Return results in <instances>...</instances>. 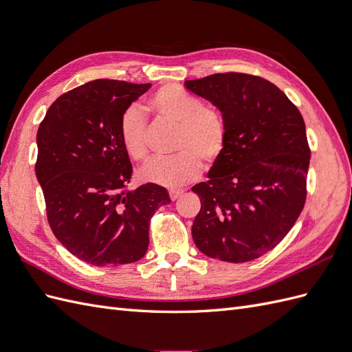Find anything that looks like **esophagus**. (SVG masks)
<instances>
[{
	"mask_svg": "<svg viewBox=\"0 0 352 352\" xmlns=\"http://www.w3.org/2000/svg\"><path fill=\"white\" fill-rule=\"evenodd\" d=\"M168 194H170V198H172V201H176L177 198L184 195V190L182 189H170Z\"/></svg>",
	"mask_w": 352,
	"mask_h": 352,
	"instance_id": "obj_1",
	"label": "esophagus"
}]
</instances>
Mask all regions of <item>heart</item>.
Returning <instances> with one entry per match:
<instances>
[{"label": "heart", "mask_w": 352, "mask_h": 352, "mask_svg": "<svg viewBox=\"0 0 352 352\" xmlns=\"http://www.w3.org/2000/svg\"><path fill=\"white\" fill-rule=\"evenodd\" d=\"M150 107L162 119L177 124L172 157H154L140 168V179L148 184L177 188L195 180L202 162L212 163L223 153L228 140V124L223 114L204 105L197 95L177 85H166L150 100ZM146 114L141 105L131 104L120 116V140L133 160H144L148 154Z\"/></svg>", "instance_id": "1"}]
</instances>
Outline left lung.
I'll use <instances>...</instances> for the list:
<instances>
[{"label": "left lung", "instance_id": "8db88e82", "mask_svg": "<svg viewBox=\"0 0 352 352\" xmlns=\"http://www.w3.org/2000/svg\"><path fill=\"white\" fill-rule=\"evenodd\" d=\"M185 87L216 105L228 124L208 180L192 188L201 201L194 242L220 261L258 258L287 235L305 204L302 116L276 85L247 73H216Z\"/></svg>", "mask_w": 352, "mask_h": 352}]
</instances>
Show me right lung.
Instances as JSON below:
<instances>
[{
	"label": "right lung",
	"mask_w": 352,
	"mask_h": 352,
	"mask_svg": "<svg viewBox=\"0 0 352 352\" xmlns=\"http://www.w3.org/2000/svg\"><path fill=\"white\" fill-rule=\"evenodd\" d=\"M150 87L111 79L80 85L51 104L36 133L35 173L50 228L63 247L98 267L141 260L150 220L170 202L155 184L127 189L132 163L119 122Z\"/></svg>",
	"instance_id": "add662e5"
}]
</instances>
